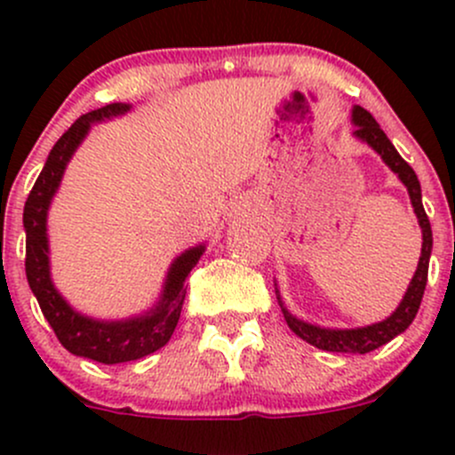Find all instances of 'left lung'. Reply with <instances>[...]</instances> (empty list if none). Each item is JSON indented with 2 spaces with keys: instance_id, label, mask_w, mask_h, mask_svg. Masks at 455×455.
Here are the masks:
<instances>
[{
  "instance_id": "obj_1",
  "label": "left lung",
  "mask_w": 455,
  "mask_h": 455,
  "mask_svg": "<svg viewBox=\"0 0 455 455\" xmlns=\"http://www.w3.org/2000/svg\"><path fill=\"white\" fill-rule=\"evenodd\" d=\"M352 121H355L356 125L355 130L356 139L368 142L371 149L385 160V164H387L394 173H398L401 182L407 187V191H410L411 206H414V213L416 218H419L420 228H423V251H420L419 268H416L414 277H411L410 282V288H407L405 297H403V301L398 304V308L394 310L387 319L379 321V323L365 325V328H352V330L319 328V325L306 323V321L292 316L286 308H283L282 301H279V306H282V313H283V319H286L288 328H291L297 337L308 341L310 346L319 347V350H325V352H352V355H365V352L376 350V347L385 346V343L392 341V339L398 337L401 332H405V330L410 328L411 321H414V316L420 308V301H423V292L427 286V270H429L431 244H434V240H431V224L423 209V200H420V182L419 178H416L414 169L401 158L396 147L389 142L387 136H385V132L380 130V125L374 121V116H371L368 109L355 105V109H352Z\"/></svg>"
}]
</instances>
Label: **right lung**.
I'll list each match as a JSON object with an SVG mask.
<instances>
[{"label":"right lung","mask_w":455,"mask_h":455,"mask_svg":"<svg viewBox=\"0 0 455 455\" xmlns=\"http://www.w3.org/2000/svg\"><path fill=\"white\" fill-rule=\"evenodd\" d=\"M127 109H130V105L125 103H109L76 118L70 130L57 140V145L50 151L24 206L26 277H28L30 291L35 292L36 301H39L41 313L48 319L50 328L54 330V334L68 352L105 365L142 359V356L160 350L172 339L178 319H180L182 304H185V279L189 277L191 268L198 264L200 255L204 253V246L200 244L176 257L172 268H169L167 279H164V291L158 304L149 313L132 316L125 321H96L79 315L68 306V301L52 286L48 261V235H45V218H48L50 202L57 194L66 164L70 163L75 149L85 139L92 123L125 114Z\"/></svg>","instance_id":"1"}]
</instances>
